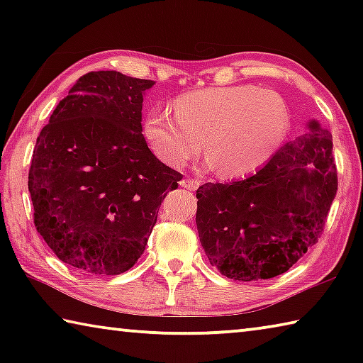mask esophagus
Listing matches in <instances>:
<instances>
[{"mask_svg":"<svg viewBox=\"0 0 363 363\" xmlns=\"http://www.w3.org/2000/svg\"><path fill=\"white\" fill-rule=\"evenodd\" d=\"M181 187L189 189V190H196V189L200 187V181L192 179V177H187V179H182L181 181Z\"/></svg>","mask_w":363,"mask_h":363,"instance_id":"34e87169","label":"esophagus"}]
</instances>
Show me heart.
Returning a JSON list of instances; mask_svg holds the SVG:
<instances>
[{
  "mask_svg": "<svg viewBox=\"0 0 363 363\" xmlns=\"http://www.w3.org/2000/svg\"><path fill=\"white\" fill-rule=\"evenodd\" d=\"M167 108H153L144 136L155 155L182 168L203 149L218 174L233 179L255 173L275 155L290 115L281 97L253 84L190 91Z\"/></svg>",
  "mask_w": 363,
  "mask_h": 363,
  "instance_id": "heart-1",
  "label": "heart"
}]
</instances>
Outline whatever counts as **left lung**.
I'll return each mask as SVG.
<instances>
[{"mask_svg":"<svg viewBox=\"0 0 363 363\" xmlns=\"http://www.w3.org/2000/svg\"><path fill=\"white\" fill-rule=\"evenodd\" d=\"M331 133L307 131L243 181L196 190V230L208 259L227 279L277 277L315 245L337 190Z\"/></svg>","mask_w":363,"mask_h":363,"instance_id":"1","label":"left lung"}]
</instances>
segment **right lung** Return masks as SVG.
<instances>
[{
    "label": "right lung",
    "instance_id": "obj_1",
    "mask_svg": "<svg viewBox=\"0 0 363 363\" xmlns=\"http://www.w3.org/2000/svg\"><path fill=\"white\" fill-rule=\"evenodd\" d=\"M152 86L115 70L86 73L36 139L28 173L35 227L60 261L82 272L131 269L163 199L182 179L143 136Z\"/></svg>",
    "mask_w": 363,
    "mask_h": 363
}]
</instances>
